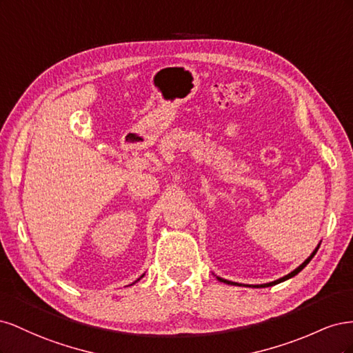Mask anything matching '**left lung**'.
Segmentation results:
<instances>
[{
  "label": "left lung",
  "instance_id": "left-lung-1",
  "mask_svg": "<svg viewBox=\"0 0 353 353\" xmlns=\"http://www.w3.org/2000/svg\"><path fill=\"white\" fill-rule=\"evenodd\" d=\"M318 249H319V245H318V248L314 250V253L311 254V256H309V258L301 265V266H299V268H296L293 272H290V274H288V275H285V276H283V279H280V280H276V281H272V283H268V284H262L261 287H270V285H274V284H279V283H281V281H285V280H288V279H292V276H294L296 274H299V272H301L303 268H305V266L309 263V262H311V259L314 258V256H315V253L318 252ZM216 279L219 280V281H222V283H227V284H237V283H232V281H228V280H223V279H219V276H216ZM254 287H259V285H254Z\"/></svg>",
  "mask_w": 353,
  "mask_h": 353
}]
</instances>
